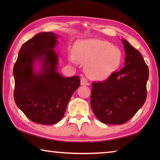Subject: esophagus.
Listing matches in <instances>:
<instances>
[{
	"mask_svg": "<svg viewBox=\"0 0 160 160\" xmlns=\"http://www.w3.org/2000/svg\"><path fill=\"white\" fill-rule=\"evenodd\" d=\"M80 84L82 85H90L89 82H88V80H87L85 78H83V77L80 79Z\"/></svg>",
	"mask_w": 160,
	"mask_h": 160,
	"instance_id": "esophagus-1",
	"label": "esophagus"
}]
</instances>
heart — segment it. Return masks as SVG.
<instances>
[{"mask_svg":"<svg viewBox=\"0 0 160 160\" xmlns=\"http://www.w3.org/2000/svg\"><path fill=\"white\" fill-rule=\"evenodd\" d=\"M77 60L87 64L85 72L91 80L101 81L109 78L117 69L121 60L118 48L109 42L100 39H88L78 42L75 46ZM73 61L75 57L70 56Z\"/></svg>","mask_w":160,"mask_h":160,"instance_id":"b5f03b06","label":"heart"}]
</instances>
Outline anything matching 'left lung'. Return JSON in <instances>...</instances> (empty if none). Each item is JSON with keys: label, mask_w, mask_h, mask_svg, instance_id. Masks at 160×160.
I'll use <instances>...</instances> for the list:
<instances>
[{"label": "left lung", "mask_w": 160, "mask_h": 160, "mask_svg": "<svg viewBox=\"0 0 160 160\" xmlns=\"http://www.w3.org/2000/svg\"><path fill=\"white\" fill-rule=\"evenodd\" d=\"M125 66L104 82H94L91 107L94 115L107 124H123L138 111L147 97L149 70L141 54L122 39Z\"/></svg>", "instance_id": "8db88e82"}]
</instances>
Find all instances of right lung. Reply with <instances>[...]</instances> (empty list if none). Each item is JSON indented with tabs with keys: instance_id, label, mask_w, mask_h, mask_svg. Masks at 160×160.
<instances>
[{
	"instance_id": "add662e5",
	"label": "right lung",
	"mask_w": 160,
	"mask_h": 160,
	"mask_svg": "<svg viewBox=\"0 0 160 160\" xmlns=\"http://www.w3.org/2000/svg\"><path fill=\"white\" fill-rule=\"evenodd\" d=\"M58 35L41 32L20 48L13 68L14 99L27 117L35 123H58L72 94L79 88L78 76L65 78L58 72V56L54 51ZM40 64L39 71L35 64Z\"/></svg>"
}]
</instances>
